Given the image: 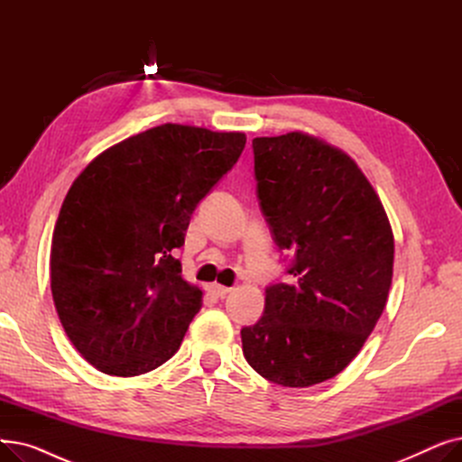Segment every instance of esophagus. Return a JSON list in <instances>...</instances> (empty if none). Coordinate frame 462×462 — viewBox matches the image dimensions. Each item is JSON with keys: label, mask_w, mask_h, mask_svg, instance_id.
<instances>
[{"label": "esophagus", "mask_w": 462, "mask_h": 462, "mask_svg": "<svg viewBox=\"0 0 462 462\" xmlns=\"http://www.w3.org/2000/svg\"><path fill=\"white\" fill-rule=\"evenodd\" d=\"M211 292H213L217 298H225L226 294L232 292V288L223 286V284H211Z\"/></svg>", "instance_id": "obj_1"}]
</instances>
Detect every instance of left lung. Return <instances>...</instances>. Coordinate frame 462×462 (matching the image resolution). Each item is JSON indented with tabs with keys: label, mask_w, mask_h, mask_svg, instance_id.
<instances>
[{
	"label": "left lung",
	"mask_w": 462,
	"mask_h": 462,
	"mask_svg": "<svg viewBox=\"0 0 462 462\" xmlns=\"http://www.w3.org/2000/svg\"><path fill=\"white\" fill-rule=\"evenodd\" d=\"M260 208L292 254L290 282L265 290L262 319L241 329L265 380L309 387L337 376L382 317L393 277V230L356 161L301 131L253 140Z\"/></svg>",
	"instance_id": "left-lung-1"
}]
</instances>
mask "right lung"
<instances>
[{"label":"right lung","mask_w":462,"mask_h":462,"mask_svg":"<svg viewBox=\"0 0 462 462\" xmlns=\"http://www.w3.org/2000/svg\"><path fill=\"white\" fill-rule=\"evenodd\" d=\"M245 142L164 124L105 150L72 181L54 226L51 288L69 341L95 369L138 376L180 350L204 292L172 251Z\"/></svg>","instance_id":"add662e5"}]
</instances>
